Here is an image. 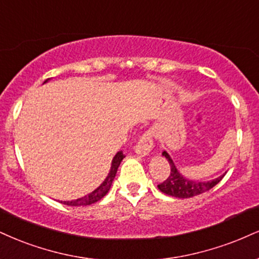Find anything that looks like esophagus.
Returning <instances> with one entry per match:
<instances>
[{
  "instance_id": "34e87169",
  "label": "esophagus",
  "mask_w": 259,
  "mask_h": 259,
  "mask_svg": "<svg viewBox=\"0 0 259 259\" xmlns=\"http://www.w3.org/2000/svg\"><path fill=\"white\" fill-rule=\"evenodd\" d=\"M152 148H153V140H152V136L149 133L143 134V135L140 138L139 142L136 143L135 146V153L141 155V157H146L151 153Z\"/></svg>"
}]
</instances>
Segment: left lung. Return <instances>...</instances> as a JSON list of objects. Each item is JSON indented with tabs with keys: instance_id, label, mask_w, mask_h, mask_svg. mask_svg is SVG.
Returning <instances> with one entry per match:
<instances>
[{
	"instance_id": "obj_1",
	"label": "left lung",
	"mask_w": 259,
	"mask_h": 259,
	"mask_svg": "<svg viewBox=\"0 0 259 259\" xmlns=\"http://www.w3.org/2000/svg\"><path fill=\"white\" fill-rule=\"evenodd\" d=\"M161 155H164V157L166 158V160L169 161L171 166V172L170 176L167 177L163 183L158 185V188H159V191L163 192L164 194L171 195V197L181 199L195 197V195H199L201 194V193H205L210 191L211 188H213V187L223 179V176L226 175V172H224L223 175L210 181L189 180L180 172L179 169L176 167L175 163H174V160L171 159L170 154L167 153L166 151H164Z\"/></svg>"
}]
</instances>
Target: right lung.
<instances>
[{
    "label": "right lung",
    "mask_w": 259,
    "mask_h": 259,
    "mask_svg": "<svg viewBox=\"0 0 259 259\" xmlns=\"http://www.w3.org/2000/svg\"><path fill=\"white\" fill-rule=\"evenodd\" d=\"M48 80H51V78L46 79L45 83L48 82ZM43 83V84H45ZM124 157L125 155L123 154V152L119 151L117 152V154L114 155L113 159H112V163H111V169H110V172H108V175L106 176V179L104 180V182L100 185L98 188L94 189L92 193H89V194L84 195L82 198H78L76 199V200H71V201H64L62 204L65 205H68V206H87V205H92L94 204V202L99 201L100 199H102L105 197L106 194H107L108 191H110L111 186H112V182H113L114 177H116V174H117V170H118V166H119L121 160L124 159Z\"/></svg>",
    "instance_id": "right-lung-1"
}]
</instances>
